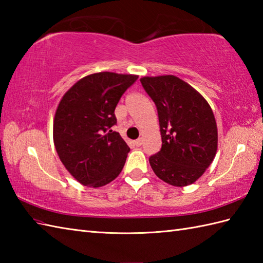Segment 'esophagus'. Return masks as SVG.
Returning a JSON list of instances; mask_svg holds the SVG:
<instances>
[{"label":"esophagus","mask_w":263,"mask_h":263,"mask_svg":"<svg viewBox=\"0 0 263 263\" xmlns=\"http://www.w3.org/2000/svg\"><path fill=\"white\" fill-rule=\"evenodd\" d=\"M135 144L137 147H140L141 144H142V139L141 138H139V139H137V140L135 141Z\"/></svg>","instance_id":"34e87169"}]
</instances>
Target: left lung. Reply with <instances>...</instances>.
I'll return each instance as SVG.
<instances>
[{"instance_id":"left-lung-1","label":"left lung","mask_w":263,"mask_h":263,"mask_svg":"<svg viewBox=\"0 0 263 263\" xmlns=\"http://www.w3.org/2000/svg\"><path fill=\"white\" fill-rule=\"evenodd\" d=\"M140 81L157 107L161 133V149L150 156V166L171 185L194 183L217 152V124L211 107L177 77H144Z\"/></svg>"}]
</instances>
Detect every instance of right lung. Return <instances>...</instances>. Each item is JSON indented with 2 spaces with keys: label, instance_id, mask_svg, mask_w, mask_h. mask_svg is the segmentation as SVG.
<instances>
[{
  "label": "right lung",
  "instance_id": "right-lung-1",
  "mask_svg": "<svg viewBox=\"0 0 263 263\" xmlns=\"http://www.w3.org/2000/svg\"><path fill=\"white\" fill-rule=\"evenodd\" d=\"M138 76L99 72L82 78L61 99L53 136L59 157L78 182L99 187L119 176L130 148L116 125L115 107Z\"/></svg>",
  "mask_w": 263,
  "mask_h": 263
}]
</instances>
